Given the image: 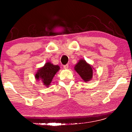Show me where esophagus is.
Wrapping results in <instances>:
<instances>
[{
	"label": "esophagus",
	"instance_id": "1",
	"mask_svg": "<svg viewBox=\"0 0 132 132\" xmlns=\"http://www.w3.org/2000/svg\"><path fill=\"white\" fill-rule=\"evenodd\" d=\"M63 68H64V69H68V68H69V65H68V64H66V65H64Z\"/></svg>",
	"mask_w": 132,
	"mask_h": 132
}]
</instances>
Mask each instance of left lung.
Masks as SVG:
<instances>
[{"mask_svg":"<svg viewBox=\"0 0 132 132\" xmlns=\"http://www.w3.org/2000/svg\"><path fill=\"white\" fill-rule=\"evenodd\" d=\"M93 67L84 59H80L75 66V70L85 82L89 81L93 78Z\"/></svg>","mask_w":132,"mask_h":132,"instance_id":"left-lung-1","label":"left lung"}]
</instances>
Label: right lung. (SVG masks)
I'll list each match as a JSON object with an SVG mask.
<instances>
[{
	"label": "right lung",
	"instance_id": "1",
	"mask_svg": "<svg viewBox=\"0 0 132 132\" xmlns=\"http://www.w3.org/2000/svg\"><path fill=\"white\" fill-rule=\"evenodd\" d=\"M59 69L60 67L58 65H54L50 62H47L43 67L38 70L35 77L37 80H41L44 86L48 87Z\"/></svg>",
	"mask_w": 132,
	"mask_h": 132
}]
</instances>
